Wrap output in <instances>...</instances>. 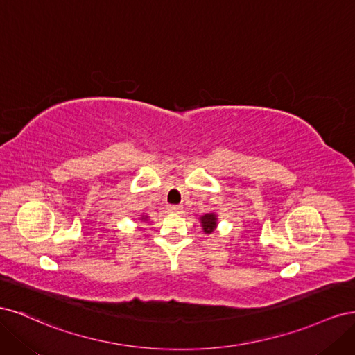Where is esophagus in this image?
I'll list each match as a JSON object with an SVG mask.
<instances>
[{"label":"esophagus","instance_id":"34e87169","mask_svg":"<svg viewBox=\"0 0 355 355\" xmlns=\"http://www.w3.org/2000/svg\"><path fill=\"white\" fill-rule=\"evenodd\" d=\"M168 211H171V213H180L182 211V206H168Z\"/></svg>","mask_w":355,"mask_h":355}]
</instances>
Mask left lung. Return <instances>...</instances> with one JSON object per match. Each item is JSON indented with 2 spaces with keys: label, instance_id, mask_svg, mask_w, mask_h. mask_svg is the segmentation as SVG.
<instances>
[{
  "label": "left lung",
  "instance_id": "left-lung-1",
  "mask_svg": "<svg viewBox=\"0 0 355 355\" xmlns=\"http://www.w3.org/2000/svg\"><path fill=\"white\" fill-rule=\"evenodd\" d=\"M200 223H201V228L204 234H211L214 230H216L219 219H218V214L216 211H209V213H204L198 218Z\"/></svg>",
  "mask_w": 355,
  "mask_h": 355
}]
</instances>
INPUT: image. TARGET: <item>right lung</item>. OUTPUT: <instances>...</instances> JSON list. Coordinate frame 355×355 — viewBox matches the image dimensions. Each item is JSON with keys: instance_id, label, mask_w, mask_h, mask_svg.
<instances>
[{"instance_id": "add662e5", "label": "right lung", "mask_w": 355, "mask_h": 355, "mask_svg": "<svg viewBox=\"0 0 355 355\" xmlns=\"http://www.w3.org/2000/svg\"><path fill=\"white\" fill-rule=\"evenodd\" d=\"M139 220H141V222H148L149 216H148V214H141V218H139Z\"/></svg>"}]
</instances>
